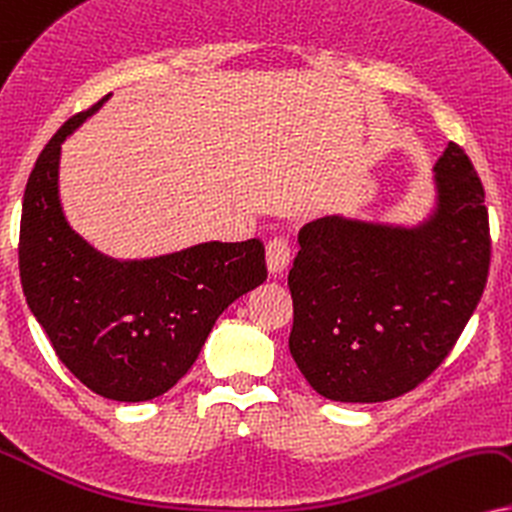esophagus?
<instances>
[{"label": "esophagus", "mask_w": 512, "mask_h": 512, "mask_svg": "<svg viewBox=\"0 0 512 512\" xmlns=\"http://www.w3.org/2000/svg\"><path fill=\"white\" fill-rule=\"evenodd\" d=\"M266 266L270 275H282L289 266V244L285 239L275 237L266 246Z\"/></svg>", "instance_id": "obj_1"}]
</instances>
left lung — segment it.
Returning <instances> with one entry per match:
<instances>
[{
  "instance_id": "left-lung-1",
  "label": "left lung",
  "mask_w": 512,
  "mask_h": 512,
  "mask_svg": "<svg viewBox=\"0 0 512 512\" xmlns=\"http://www.w3.org/2000/svg\"><path fill=\"white\" fill-rule=\"evenodd\" d=\"M434 173L437 206L418 227L342 216L301 227L289 351L325 399L377 403L415 389L482 299L491 261L484 187L456 142Z\"/></svg>"
}]
</instances>
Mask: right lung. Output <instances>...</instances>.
Here are the masks:
<instances>
[{
    "mask_svg": "<svg viewBox=\"0 0 512 512\" xmlns=\"http://www.w3.org/2000/svg\"><path fill=\"white\" fill-rule=\"evenodd\" d=\"M106 99L68 118L37 156L23 194L18 268L59 361L94 394L135 403L187 375L218 315L266 280V249L258 239L206 242L116 261L75 235L59 201L61 144Z\"/></svg>",
    "mask_w": 512,
    "mask_h": 512,
    "instance_id": "add662e5",
    "label": "right lung"
}]
</instances>
